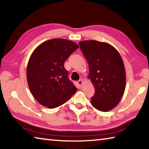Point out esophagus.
<instances>
[{
	"label": "esophagus",
	"mask_w": 149,
	"mask_h": 149,
	"mask_svg": "<svg viewBox=\"0 0 149 149\" xmlns=\"http://www.w3.org/2000/svg\"><path fill=\"white\" fill-rule=\"evenodd\" d=\"M82 84H83V81H82L81 79H79V80L77 81V85H78V86H79V87H80L81 86Z\"/></svg>",
	"instance_id": "34e87169"
}]
</instances>
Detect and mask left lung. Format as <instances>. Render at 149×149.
<instances>
[{
	"label": "left lung",
	"instance_id": "1",
	"mask_svg": "<svg viewBox=\"0 0 149 149\" xmlns=\"http://www.w3.org/2000/svg\"><path fill=\"white\" fill-rule=\"evenodd\" d=\"M89 68L88 77L95 89L91 104L108 112L116 107L124 93L125 71L118 50L107 42L94 40L79 42Z\"/></svg>",
	"mask_w": 149,
	"mask_h": 149
}]
</instances>
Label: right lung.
Wrapping results in <instances>:
<instances>
[{"label": "right lung", "mask_w": 149, "mask_h": 149, "mask_svg": "<svg viewBox=\"0 0 149 149\" xmlns=\"http://www.w3.org/2000/svg\"><path fill=\"white\" fill-rule=\"evenodd\" d=\"M78 48L72 41L52 39L39 45L33 52L27 67V80L32 95L41 105L58 107L77 91L64 65Z\"/></svg>", "instance_id": "right-lung-1"}]
</instances>
